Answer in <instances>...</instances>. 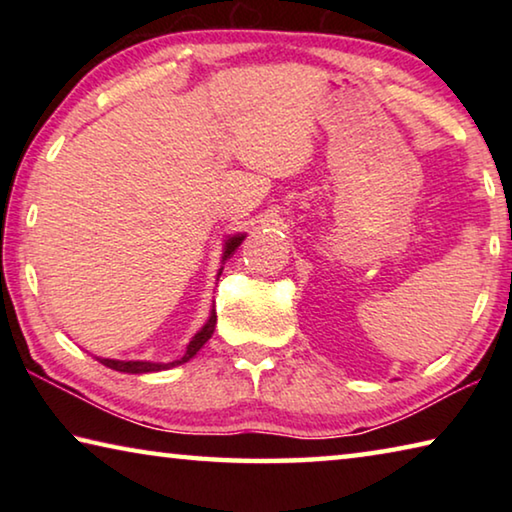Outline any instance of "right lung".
<instances>
[{
    "label": "right lung",
    "mask_w": 512,
    "mask_h": 512,
    "mask_svg": "<svg viewBox=\"0 0 512 512\" xmlns=\"http://www.w3.org/2000/svg\"><path fill=\"white\" fill-rule=\"evenodd\" d=\"M246 239V232H239V235H232L225 239L223 244V257H221V264L228 262V259L235 255V250L241 246V241ZM223 271V266L219 268V273H216V280H219V275ZM214 327H216V311L210 309V316H207L205 325L198 329V332L192 336V341L187 343V350L180 359L176 361H169V363H158V361H121V359H103V357H94L103 366L110 368V370H117V372H128V375H146V372H160V370H169V368H176V366H183L189 359L196 357V352L203 348V345L212 339L214 334Z\"/></svg>",
    "instance_id": "obj_1"
}]
</instances>
